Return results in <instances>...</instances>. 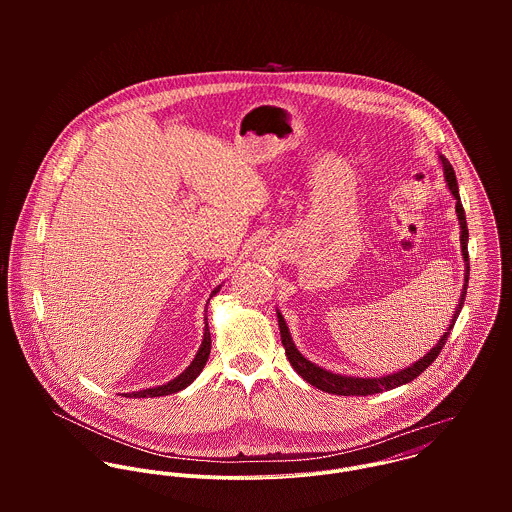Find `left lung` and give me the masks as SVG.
<instances>
[{
  "mask_svg": "<svg viewBox=\"0 0 512 512\" xmlns=\"http://www.w3.org/2000/svg\"><path fill=\"white\" fill-rule=\"evenodd\" d=\"M441 163H443V173H445V181H447V187L451 191V195L455 197V213H457V219L461 224V252H463V260H465V284H463V292H461V299H459V305L453 313V319L449 323V329L447 333L441 337L438 341V345L426 355L422 357L418 363H414L404 370H398L394 374H388V376H378V378H359V376H343V374H333L321 366L313 365L311 361H307L293 345L292 335H290V329L282 317V313L278 311V323H280V335H282V345L286 349V355H288V361L293 366V370L303 378L307 380L311 386L323 390V392H329V394H339V396H368V394H376V392H382V390H392L396 386H402L406 382H412L414 378H418L428 366L432 365L436 359H438L455 321H457V315L463 307V301H465V293H467V282H469V252H467V240H469V230H467V220H465V211H463V205H461V199H459V189H457V179H455V171L451 167V163L439 155Z\"/></svg>",
  "mask_w": 512,
  "mask_h": 512,
  "instance_id": "obj_1",
  "label": "left lung"
}]
</instances>
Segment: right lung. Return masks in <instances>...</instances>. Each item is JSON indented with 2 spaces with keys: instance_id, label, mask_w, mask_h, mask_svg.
Wrapping results in <instances>:
<instances>
[{
  "instance_id": "add662e5",
  "label": "right lung",
  "mask_w": 512,
  "mask_h": 512,
  "mask_svg": "<svg viewBox=\"0 0 512 512\" xmlns=\"http://www.w3.org/2000/svg\"><path fill=\"white\" fill-rule=\"evenodd\" d=\"M220 288H217L215 292H219ZM209 355H211V331H209V325H205V335H203V343H201V349L197 351L193 363L187 366L177 378H173L171 382L163 384V386H155V388H146V390H140V392H132L128 394L130 398H155V396H167V394H173V392H179L183 388H187L199 374L201 370L207 365L209 361Z\"/></svg>"
}]
</instances>
